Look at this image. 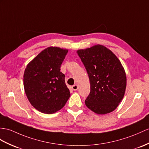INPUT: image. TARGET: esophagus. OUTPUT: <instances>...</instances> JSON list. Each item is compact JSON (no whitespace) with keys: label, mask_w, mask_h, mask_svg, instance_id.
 Masks as SVG:
<instances>
[{"label":"esophagus","mask_w":149,"mask_h":149,"mask_svg":"<svg viewBox=\"0 0 149 149\" xmlns=\"http://www.w3.org/2000/svg\"><path fill=\"white\" fill-rule=\"evenodd\" d=\"M78 88V86L77 85H74L72 86V89L73 90H77Z\"/></svg>","instance_id":"obj_1"}]
</instances>
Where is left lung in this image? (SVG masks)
Masks as SVG:
<instances>
[{
	"mask_svg": "<svg viewBox=\"0 0 149 149\" xmlns=\"http://www.w3.org/2000/svg\"><path fill=\"white\" fill-rule=\"evenodd\" d=\"M88 73L90 92L86 106L98 114L116 109L124 97L126 77L120 61L111 50L101 45L78 50Z\"/></svg>",
	"mask_w": 149,
	"mask_h": 149,
	"instance_id": "1",
	"label": "left lung"
}]
</instances>
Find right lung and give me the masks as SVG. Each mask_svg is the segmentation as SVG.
<instances>
[{
	"mask_svg": "<svg viewBox=\"0 0 149 149\" xmlns=\"http://www.w3.org/2000/svg\"><path fill=\"white\" fill-rule=\"evenodd\" d=\"M67 49L50 47L44 49L29 63L23 76L24 91L36 109L53 114L62 109L70 97L61 66Z\"/></svg>",
	"mask_w": 149,
	"mask_h": 149,
	"instance_id": "obj_1",
	"label": "right lung"
}]
</instances>
